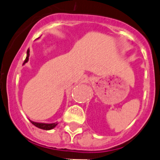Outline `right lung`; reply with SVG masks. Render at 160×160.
<instances>
[{
  "instance_id": "obj_1",
  "label": "right lung",
  "mask_w": 160,
  "mask_h": 160,
  "mask_svg": "<svg viewBox=\"0 0 160 160\" xmlns=\"http://www.w3.org/2000/svg\"><path fill=\"white\" fill-rule=\"evenodd\" d=\"M29 55H30V50L28 49V51H27L26 59H25L23 64L27 63V62H28V60H29ZM30 122H31L33 125H35V126H36V127L39 128V129H45V130H50V129H53V128L58 125V122L48 124V123H39V122H33V121H30Z\"/></svg>"
}]
</instances>
